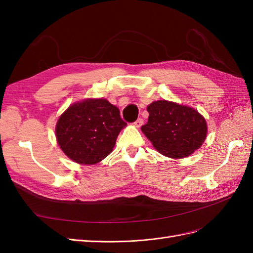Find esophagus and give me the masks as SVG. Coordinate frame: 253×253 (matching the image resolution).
Segmentation results:
<instances>
[{
  "instance_id": "1",
  "label": "esophagus",
  "mask_w": 253,
  "mask_h": 253,
  "mask_svg": "<svg viewBox=\"0 0 253 253\" xmlns=\"http://www.w3.org/2000/svg\"><path fill=\"white\" fill-rule=\"evenodd\" d=\"M133 125H134L135 127H141V126L143 125V119H138V120H136V121L133 123Z\"/></svg>"
}]
</instances>
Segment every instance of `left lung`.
Returning <instances> with one entry per match:
<instances>
[{"instance_id": "8db88e82", "label": "left lung", "mask_w": 253, "mask_h": 253, "mask_svg": "<svg viewBox=\"0 0 253 253\" xmlns=\"http://www.w3.org/2000/svg\"><path fill=\"white\" fill-rule=\"evenodd\" d=\"M148 122L143 133L162 155L184 158L198 149L207 136V123L193 108L168 100H158L147 107Z\"/></svg>"}]
</instances>
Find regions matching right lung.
<instances>
[{
	"instance_id": "obj_1",
	"label": "right lung",
	"mask_w": 253,
	"mask_h": 253,
	"mask_svg": "<svg viewBox=\"0 0 253 253\" xmlns=\"http://www.w3.org/2000/svg\"><path fill=\"white\" fill-rule=\"evenodd\" d=\"M126 125L120 110L107 99H85L62 113L56 125V138L73 161L95 164L111 153Z\"/></svg>"
}]
</instances>
